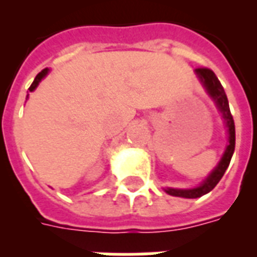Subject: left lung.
<instances>
[{"label":"left lung","mask_w":257,"mask_h":257,"mask_svg":"<svg viewBox=\"0 0 257 257\" xmlns=\"http://www.w3.org/2000/svg\"><path fill=\"white\" fill-rule=\"evenodd\" d=\"M195 73L199 78V81L201 82V85L205 89V92L208 93V96L213 100L217 110L221 113L224 124L227 126L228 143L219 164L216 165V168L207 176V179L204 180L200 185L195 188H185V189H183V188H164V191L168 195L176 196V197H184V199H197V197L207 195L208 192H211L225 173L228 165L231 163L232 155L235 152V122H233V117H232L231 110H229V104H228V98L225 92H224V88L220 84L219 78L216 77V74L211 69L197 68Z\"/></svg>","instance_id":"8db88e82"}]
</instances>
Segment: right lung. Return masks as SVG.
Wrapping results in <instances>:
<instances>
[{"label":"right lung","instance_id":"1","mask_svg":"<svg viewBox=\"0 0 257 257\" xmlns=\"http://www.w3.org/2000/svg\"><path fill=\"white\" fill-rule=\"evenodd\" d=\"M48 73H49V69H48V68H46V69L41 70V72H40V73H38L37 76H36V78H34L33 84H32V85H30V88H29L30 92H33L34 89L37 88L38 84H40V82H41L42 78L45 77V76H46V74H48ZM28 96H29V94H28Z\"/></svg>","mask_w":257,"mask_h":257}]
</instances>
